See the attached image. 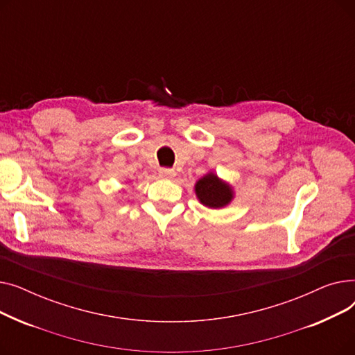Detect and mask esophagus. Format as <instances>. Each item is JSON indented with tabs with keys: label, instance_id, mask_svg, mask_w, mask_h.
<instances>
[{
	"label": "esophagus",
	"instance_id": "34e87169",
	"mask_svg": "<svg viewBox=\"0 0 355 355\" xmlns=\"http://www.w3.org/2000/svg\"><path fill=\"white\" fill-rule=\"evenodd\" d=\"M159 177L162 178H173L175 175V171L171 170V168H159Z\"/></svg>",
	"mask_w": 355,
	"mask_h": 355
}]
</instances>
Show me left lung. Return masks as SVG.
<instances>
[{"label": "left lung", "instance_id": "left-lung-1", "mask_svg": "<svg viewBox=\"0 0 355 355\" xmlns=\"http://www.w3.org/2000/svg\"><path fill=\"white\" fill-rule=\"evenodd\" d=\"M198 201L209 209H223L234 198V190L229 182L221 180L214 173L202 175L194 185Z\"/></svg>", "mask_w": 355, "mask_h": 355}]
</instances>
